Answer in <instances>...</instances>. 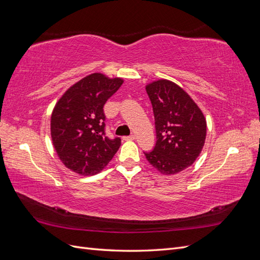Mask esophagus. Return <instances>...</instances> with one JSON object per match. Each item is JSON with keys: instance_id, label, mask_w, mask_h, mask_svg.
<instances>
[{"instance_id": "34e87169", "label": "esophagus", "mask_w": 260, "mask_h": 260, "mask_svg": "<svg viewBox=\"0 0 260 260\" xmlns=\"http://www.w3.org/2000/svg\"><path fill=\"white\" fill-rule=\"evenodd\" d=\"M123 140L124 141H133V140H136V137L133 136V135H131L129 137H123Z\"/></svg>"}]
</instances>
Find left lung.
Returning a JSON list of instances; mask_svg holds the SVG:
<instances>
[{
    "label": "left lung",
    "mask_w": 260,
    "mask_h": 260,
    "mask_svg": "<svg viewBox=\"0 0 260 260\" xmlns=\"http://www.w3.org/2000/svg\"><path fill=\"white\" fill-rule=\"evenodd\" d=\"M155 117L157 141L147 161L161 175L183 171L205 144L207 123L201 108L177 83L158 79L145 85Z\"/></svg>",
    "instance_id": "1"
}]
</instances>
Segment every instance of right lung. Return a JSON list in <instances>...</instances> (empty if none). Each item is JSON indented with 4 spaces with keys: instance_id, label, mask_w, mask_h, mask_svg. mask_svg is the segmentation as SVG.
<instances>
[{
    "instance_id": "obj_1",
    "label": "right lung",
    "mask_w": 260,
    "mask_h": 260,
    "mask_svg": "<svg viewBox=\"0 0 260 260\" xmlns=\"http://www.w3.org/2000/svg\"><path fill=\"white\" fill-rule=\"evenodd\" d=\"M122 83V78L94 73L70 86L55 104L51 138L66 168L80 176H93L113 159L121 140L105 137L103 106Z\"/></svg>"
}]
</instances>
